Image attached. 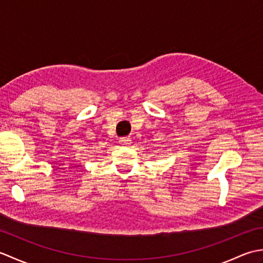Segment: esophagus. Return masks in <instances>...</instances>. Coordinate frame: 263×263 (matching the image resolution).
<instances>
[{
    "label": "esophagus",
    "mask_w": 263,
    "mask_h": 263,
    "mask_svg": "<svg viewBox=\"0 0 263 263\" xmlns=\"http://www.w3.org/2000/svg\"><path fill=\"white\" fill-rule=\"evenodd\" d=\"M132 141L130 138H122L120 140V144L121 146H128V144H131Z\"/></svg>",
    "instance_id": "esophagus-1"
}]
</instances>
